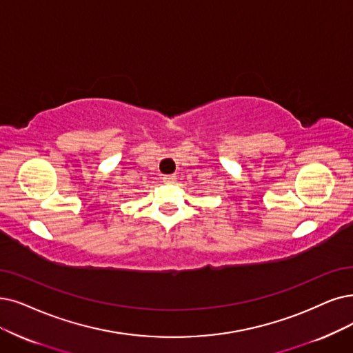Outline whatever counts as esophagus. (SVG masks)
I'll list each match as a JSON object with an SVG mask.
<instances>
[{"mask_svg": "<svg viewBox=\"0 0 353 353\" xmlns=\"http://www.w3.org/2000/svg\"><path fill=\"white\" fill-rule=\"evenodd\" d=\"M176 176L175 175H165L163 176V182H166V184H172V182H175Z\"/></svg>", "mask_w": 353, "mask_h": 353, "instance_id": "34e87169", "label": "esophagus"}]
</instances>
